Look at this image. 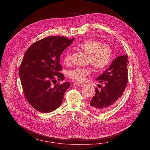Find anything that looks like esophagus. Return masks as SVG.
I'll return each mask as SVG.
<instances>
[{
    "label": "esophagus",
    "instance_id": "obj_1",
    "mask_svg": "<svg viewBox=\"0 0 150 150\" xmlns=\"http://www.w3.org/2000/svg\"><path fill=\"white\" fill-rule=\"evenodd\" d=\"M74 85L75 86H83L85 84L84 83H81V82H75Z\"/></svg>",
    "mask_w": 150,
    "mask_h": 150
}]
</instances>
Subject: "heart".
<instances>
[{"instance_id":"b5f03b06","label":"heart","mask_w":150,"mask_h":150,"mask_svg":"<svg viewBox=\"0 0 150 150\" xmlns=\"http://www.w3.org/2000/svg\"><path fill=\"white\" fill-rule=\"evenodd\" d=\"M77 48L88 55V63L91 64L97 70L106 69L111 63L113 56L111 46L108 44H102V42L98 40L92 38L85 40L78 45ZM63 62L65 65L70 63V50L65 52L63 56ZM90 73L91 69L89 68H75L69 71V75L76 81H83Z\"/></svg>"}]
</instances>
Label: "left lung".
<instances>
[{
	"instance_id": "obj_1",
	"label": "left lung",
	"mask_w": 150,
	"mask_h": 150,
	"mask_svg": "<svg viewBox=\"0 0 150 150\" xmlns=\"http://www.w3.org/2000/svg\"><path fill=\"white\" fill-rule=\"evenodd\" d=\"M127 58L125 54L118 57L97 78V81L103 82L105 86L100 90L96 87L95 94L89 103L91 109L97 112L107 110L113 107L123 95L128 81Z\"/></svg>"
}]
</instances>
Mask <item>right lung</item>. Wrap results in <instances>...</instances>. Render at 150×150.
I'll return each instance as SVG.
<instances>
[{
    "label": "right lung",
    "mask_w": 150,
    "mask_h": 150,
    "mask_svg": "<svg viewBox=\"0 0 150 150\" xmlns=\"http://www.w3.org/2000/svg\"><path fill=\"white\" fill-rule=\"evenodd\" d=\"M74 39L47 37L33 43L26 51L19 68V75L25 97L37 110L50 113L62 103L70 82H58L53 86L52 83L57 79L63 80L64 76L60 73L62 69L60 56Z\"/></svg>",
    "instance_id": "add662e5"
}]
</instances>
